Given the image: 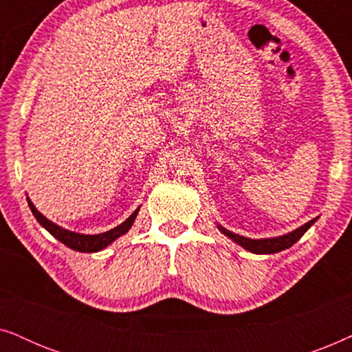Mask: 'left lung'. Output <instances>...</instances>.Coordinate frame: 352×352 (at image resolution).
<instances>
[{
    "mask_svg": "<svg viewBox=\"0 0 352 352\" xmlns=\"http://www.w3.org/2000/svg\"><path fill=\"white\" fill-rule=\"evenodd\" d=\"M316 221H317V218L311 219L309 223L302 224L301 228L295 229L293 232H288L285 235H278V237H271V239H248V237H243V235L230 232V230L223 228V226H218V229L226 235V237L234 240L235 243H239L240 247L248 250V252H252L254 254H272V253L282 252V250L290 248L293 243H296L298 240L305 235L306 230L309 229L311 226L316 223Z\"/></svg>",
    "mask_w": 352,
    "mask_h": 352,
    "instance_id": "obj_1",
    "label": "left lung"
}]
</instances>
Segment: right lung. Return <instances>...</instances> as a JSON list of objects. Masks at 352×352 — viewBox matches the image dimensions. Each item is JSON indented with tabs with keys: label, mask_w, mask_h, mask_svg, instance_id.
<instances>
[{
	"label": "right lung",
	"mask_w": 352,
	"mask_h": 352,
	"mask_svg": "<svg viewBox=\"0 0 352 352\" xmlns=\"http://www.w3.org/2000/svg\"><path fill=\"white\" fill-rule=\"evenodd\" d=\"M27 201L38 223H40L43 228L52 235V237H56L59 242L67 245V247L72 250H75V252H81V253H96V252H100V250H104L105 247H109L110 243L115 242L118 237H122V235H124L129 229H131L134 219H136V216L139 213V208H136L134 210V213L129 216L126 221H123L122 224L117 226V228L110 229L107 232H102V234L89 235V234H78V232H74V230H67L64 228H60V226H57L52 223V221L47 219L46 216H43L40 211L35 208V205L32 204V200L28 199V197H27Z\"/></svg>",
	"instance_id": "obj_1"
}]
</instances>
